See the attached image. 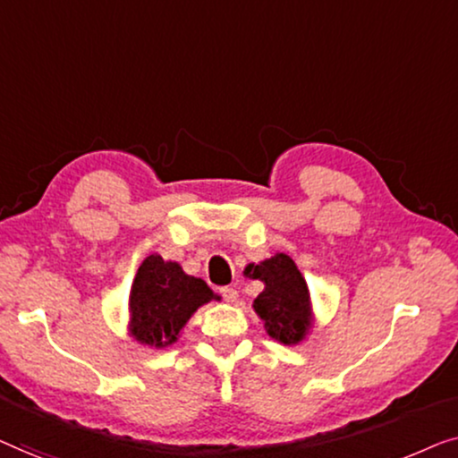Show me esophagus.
<instances>
[{
  "label": "esophagus",
  "instance_id": "esophagus-1",
  "mask_svg": "<svg viewBox=\"0 0 458 458\" xmlns=\"http://www.w3.org/2000/svg\"><path fill=\"white\" fill-rule=\"evenodd\" d=\"M220 294L224 296V301H226V302H236V299H238L236 288H232V286H224V288H220Z\"/></svg>",
  "mask_w": 458,
  "mask_h": 458
}]
</instances>
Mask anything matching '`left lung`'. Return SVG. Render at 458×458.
I'll return each instance as SVG.
<instances>
[{"mask_svg": "<svg viewBox=\"0 0 458 458\" xmlns=\"http://www.w3.org/2000/svg\"><path fill=\"white\" fill-rule=\"evenodd\" d=\"M244 274L263 282V293L253 301L263 327L280 344L294 346L305 340L313 324L307 282L286 253H276L261 263H250Z\"/></svg>", "mask_w": 458, "mask_h": 458, "instance_id": "left-lung-1", "label": "left lung"}]
</instances>
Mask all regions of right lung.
<instances>
[{"mask_svg": "<svg viewBox=\"0 0 458 458\" xmlns=\"http://www.w3.org/2000/svg\"><path fill=\"white\" fill-rule=\"evenodd\" d=\"M214 299L220 296L205 280L153 253L140 263L128 296L131 336L151 349H165L176 343L191 315Z\"/></svg>", "mask_w": 458, "mask_h": 458, "instance_id": "1", "label": "right lung"}]
</instances>
